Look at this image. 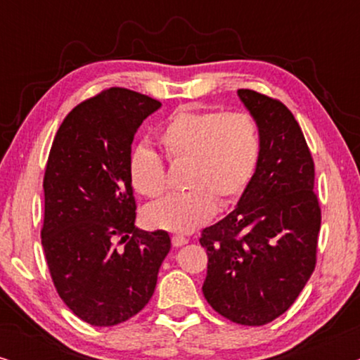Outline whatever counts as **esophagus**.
I'll return each mask as SVG.
<instances>
[{
  "label": "esophagus",
  "mask_w": 360,
  "mask_h": 360,
  "mask_svg": "<svg viewBox=\"0 0 360 360\" xmlns=\"http://www.w3.org/2000/svg\"><path fill=\"white\" fill-rule=\"evenodd\" d=\"M172 244H174L175 248H181V245L188 244V239L184 238V236H174V238H172Z\"/></svg>",
  "instance_id": "1"
}]
</instances>
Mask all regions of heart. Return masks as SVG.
I'll return each mask as SVG.
<instances>
[{
    "mask_svg": "<svg viewBox=\"0 0 360 360\" xmlns=\"http://www.w3.org/2000/svg\"><path fill=\"white\" fill-rule=\"evenodd\" d=\"M157 144L169 162H186L184 193L149 206L150 228L188 234L205 224L216 205L234 203L248 188L260 157V131L249 112L180 110L157 132ZM137 193L157 198L165 191V165L155 152L139 147L129 160Z\"/></svg>",
    "mask_w": 360,
    "mask_h": 360,
    "instance_id": "heart-1",
    "label": "heart"
}]
</instances>
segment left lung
<instances>
[{
    "label": "left lung",
    "instance_id": "1",
    "mask_svg": "<svg viewBox=\"0 0 360 360\" xmlns=\"http://www.w3.org/2000/svg\"><path fill=\"white\" fill-rule=\"evenodd\" d=\"M238 95L260 131V157L236 208L205 228L206 302L229 321L262 326L298 298L316 265L321 210L307 141L283 103L254 90Z\"/></svg>",
    "mask_w": 360,
    "mask_h": 360
}]
</instances>
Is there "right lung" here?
<instances>
[{
    "mask_svg": "<svg viewBox=\"0 0 360 360\" xmlns=\"http://www.w3.org/2000/svg\"><path fill=\"white\" fill-rule=\"evenodd\" d=\"M160 106L110 88L73 108L52 142L42 248L58 297L91 326H115L139 313L170 250L167 231L134 226L129 179L134 134Z\"/></svg>",
    "mask_w": 360,
    "mask_h": 360,
    "instance_id": "obj_1",
    "label": "right lung"
}]
</instances>
